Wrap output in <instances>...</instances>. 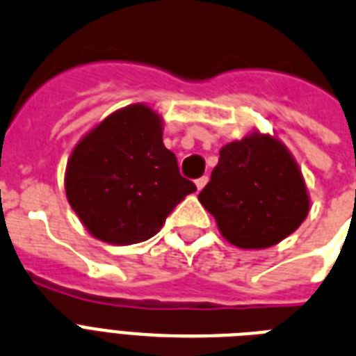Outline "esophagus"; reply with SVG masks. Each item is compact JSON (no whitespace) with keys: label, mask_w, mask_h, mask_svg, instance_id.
I'll use <instances>...</instances> for the list:
<instances>
[{"label":"esophagus","mask_w":356,"mask_h":356,"mask_svg":"<svg viewBox=\"0 0 356 356\" xmlns=\"http://www.w3.org/2000/svg\"><path fill=\"white\" fill-rule=\"evenodd\" d=\"M195 184H197V189H198V191H200V189H202V187L206 186V184H208V176H202V178H198V180L195 181Z\"/></svg>","instance_id":"esophagus-1"}]
</instances>
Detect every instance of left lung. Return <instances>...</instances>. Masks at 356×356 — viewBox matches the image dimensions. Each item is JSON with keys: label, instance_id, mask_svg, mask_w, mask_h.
Wrapping results in <instances>:
<instances>
[{"label": "left lung", "instance_id": "left-lung-1", "mask_svg": "<svg viewBox=\"0 0 356 356\" xmlns=\"http://www.w3.org/2000/svg\"><path fill=\"white\" fill-rule=\"evenodd\" d=\"M198 200L222 238L239 249H267L301 227L310 209L307 186L277 137L252 131L228 143Z\"/></svg>", "mask_w": 356, "mask_h": 356}]
</instances>
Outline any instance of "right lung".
Segmentation results:
<instances>
[{"mask_svg":"<svg viewBox=\"0 0 356 356\" xmlns=\"http://www.w3.org/2000/svg\"><path fill=\"white\" fill-rule=\"evenodd\" d=\"M68 202L96 239L113 245L147 241L195 184L163 145V120L145 104L104 118L79 140L65 175Z\"/></svg>","mask_w":356,"mask_h":356,"instance_id":"1","label":"right lung"}]
</instances>
